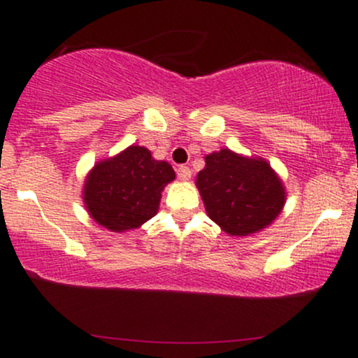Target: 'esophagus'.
I'll return each mask as SVG.
<instances>
[{
    "label": "esophagus",
    "mask_w": 358,
    "mask_h": 358,
    "mask_svg": "<svg viewBox=\"0 0 358 358\" xmlns=\"http://www.w3.org/2000/svg\"><path fill=\"white\" fill-rule=\"evenodd\" d=\"M176 175L180 180H188L192 176V170L188 166H178L176 168Z\"/></svg>",
    "instance_id": "34e87169"
}]
</instances>
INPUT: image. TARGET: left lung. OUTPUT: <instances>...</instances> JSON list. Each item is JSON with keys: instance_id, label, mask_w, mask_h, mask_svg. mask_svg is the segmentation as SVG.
Listing matches in <instances>:
<instances>
[{"instance_id": "1", "label": "left lung", "mask_w": 358, "mask_h": 358, "mask_svg": "<svg viewBox=\"0 0 358 358\" xmlns=\"http://www.w3.org/2000/svg\"><path fill=\"white\" fill-rule=\"evenodd\" d=\"M196 187L208 217L231 236H249L268 227L285 205L281 180L262 159L231 150L205 156Z\"/></svg>"}]
</instances>
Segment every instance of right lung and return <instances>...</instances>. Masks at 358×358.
Masks as SVG:
<instances>
[{
  "label": "right lung",
  "mask_w": 358,
  "mask_h": 358,
  "mask_svg": "<svg viewBox=\"0 0 358 358\" xmlns=\"http://www.w3.org/2000/svg\"><path fill=\"white\" fill-rule=\"evenodd\" d=\"M171 180L170 163L156 162L146 148L129 146L94 166L85 180V207L109 231L136 229L156 215L162 190Z\"/></svg>",
  "instance_id": "add662e5"
}]
</instances>
